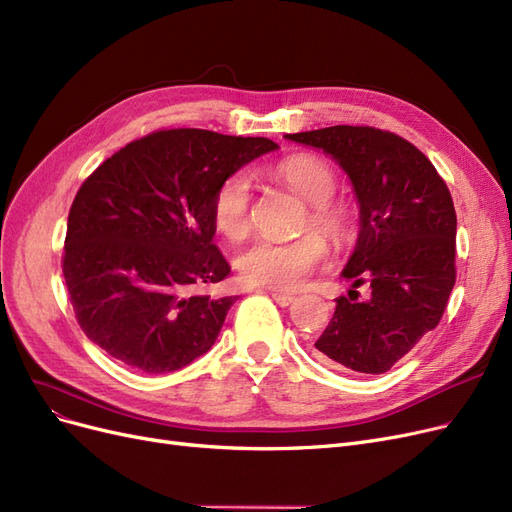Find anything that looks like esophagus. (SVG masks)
<instances>
[{
	"instance_id": "1",
	"label": "esophagus",
	"mask_w": 512,
	"mask_h": 512,
	"mask_svg": "<svg viewBox=\"0 0 512 512\" xmlns=\"http://www.w3.org/2000/svg\"><path fill=\"white\" fill-rule=\"evenodd\" d=\"M269 294L273 296V301H275L279 307H288V305H292V303H294V298H296V296H292V294L279 292V290H269Z\"/></svg>"
}]
</instances>
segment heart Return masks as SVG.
<instances>
[{
	"instance_id": "1",
	"label": "heart",
	"mask_w": 512,
	"mask_h": 512,
	"mask_svg": "<svg viewBox=\"0 0 512 512\" xmlns=\"http://www.w3.org/2000/svg\"><path fill=\"white\" fill-rule=\"evenodd\" d=\"M271 175L275 182L307 203L305 226L311 224L334 241H345L351 235L354 214L349 205L330 199L337 188V173L326 161L307 154L288 156L271 169ZM250 209L252 182L248 173L237 171L228 175L211 203L218 231L231 239L243 237L250 228ZM324 258V239L309 233L294 241L256 239L239 252L235 264L241 277L250 284L273 290H296Z\"/></svg>"
}]
</instances>
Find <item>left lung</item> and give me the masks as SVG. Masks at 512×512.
I'll list each match as a JSON object with an SVG mask.
<instances>
[{"label": "left lung", "instance_id": "8db88e82", "mask_svg": "<svg viewBox=\"0 0 512 512\" xmlns=\"http://www.w3.org/2000/svg\"><path fill=\"white\" fill-rule=\"evenodd\" d=\"M322 150L351 182L360 209L351 281L315 354L366 375L387 373L434 330L455 284L457 218L451 192L424 152L373 127H328L284 135ZM366 283L369 294L355 290Z\"/></svg>", "mask_w": 512, "mask_h": 512}]
</instances>
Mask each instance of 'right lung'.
I'll list each match as a JSON object with an SVG mask.
<instances>
[{"label":"right lung","mask_w":512,"mask_h":512,"mask_svg":"<svg viewBox=\"0 0 512 512\" xmlns=\"http://www.w3.org/2000/svg\"><path fill=\"white\" fill-rule=\"evenodd\" d=\"M279 146L203 129L158 131L103 161L67 218L63 275L78 324L139 373L180 370L216 343L237 296L216 237L218 186Z\"/></svg>","instance_id":"add662e5"}]
</instances>
